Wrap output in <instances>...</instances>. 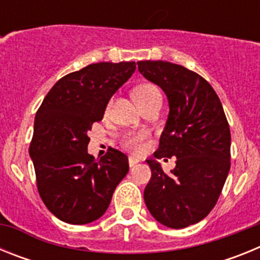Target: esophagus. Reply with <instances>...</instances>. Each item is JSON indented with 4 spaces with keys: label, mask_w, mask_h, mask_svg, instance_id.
<instances>
[{
    "label": "esophagus",
    "mask_w": 260,
    "mask_h": 260,
    "mask_svg": "<svg viewBox=\"0 0 260 260\" xmlns=\"http://www.w3.org/2000/svg\"><path fill=\"white\" fill-rule=\"evenodd\" d=\"M138 162H139V158L134 157V156H130V157H128V165H130V167H134Z\"/></svg>",
    "instance_id": "1"
}]
</instances>
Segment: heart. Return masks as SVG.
<instances>
[{
  "label": "heart",
  "mask_w": 260,
  "mask_h": 260,
  "mask_svg": "<svg viewBox=\"0 0 260 260\" xmlns=\"http://www.w3.org/2000/svg\"><path fill=\"white\" fill-rule=\"evenodd\" d=\"M157 93H160V91L153 84H142V86H138L134 89V98L139 105L146 103L147 100H150L152 96L157 95ZM142 139H143V134L127 135L125 138V146L135 151L141 150Z\"/></svg>",
  "instance_id": "b5f03b06"
}]
</instances>
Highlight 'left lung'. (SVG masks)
<instances>
[{
  "label": "left lung",
  "instance_id": "8db88e82",
  "mask_svg": "<svg viewBox=\"0 0 260 260\" xmlns=\"http://www.w3.org/2000/svg\"><path fill=\"white\" fill-rule=\"evenodd\" d=\"M138 70L164 91L169 104L160 146L147 158L152 176L144 189L151 215L168 228L203 220L215 207L231 169V130L207 80L168 61H139ZM177 157L165 175L156 158Z\"/></svg>",
  "mask_w": 260,
  "mask_h": 260
}]
</instances>
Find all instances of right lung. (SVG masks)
I'll return each instance as SVG.
<instances>
[{
	"mask_svg": "<svg viewBox=\"0 0 260 260\" xmlns=\"http://www.w3.org/2000/svg\"><path fill=\"white\" fill-rule=\"evenodd\" d=\"M135 68V62L91 63L61 78L39 108L29 156L39 194L62 221L82 225L102 217L127 174L125 153L110 148L95 158L87 152V134Z\"/></svg>",
	"mask_w": 260,
	"mask_h": 260,
	"instance_id": "right-lung-1",
	"label": "right lung"
}]
</instances>
